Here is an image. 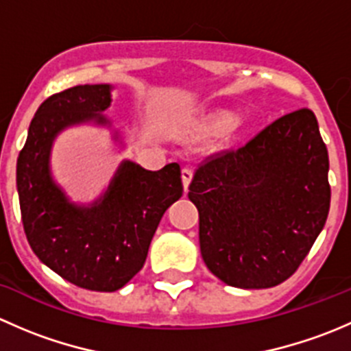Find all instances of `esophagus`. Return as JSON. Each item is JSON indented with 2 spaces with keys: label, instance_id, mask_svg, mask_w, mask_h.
I'll use <instances>...</instances> for the list:
<instances>
[{
  "label": "esophagus",
  "instance_id": "1",
  "mask_svg": "<svg viewBox=\"0 0 351 351\" xmlns=\"http://www.w3.org/2000/svg\"><path fill=\"white\" fill-rule=\"evenodd\" d=\"M192 175H193V171L190 166H185V168L182 169V178H183V186H185V190L189 189L190 182H192Z\"/></svg>",
  "mask_w": 351,
  "mask_h": 351
}]
</instances>
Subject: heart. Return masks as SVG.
Segmentation results:
<instances>
[{
	"label": "heart",
	"mask_w": 351,
	"mask_h": 351,
	"mask_svg": "<svg viewBox=\"0 0 351 351\" xmlns=\"http://www.w3.org/2000/svg\"><path fill=\"white\" fill-rule=\"evenodd\" d=\"M232 122H234V119H232L231 115H224V117H221V119H219V125H221V127L232 125Z\"/></svg>",
	"instance_id": "obj_1"
}]
</instances>
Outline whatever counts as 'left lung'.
<instances>
[{
    "label": "left lung",
    "instance_id": "left-lung-1",
    "mask_svg": "<svg viewBox=\"0 0 351 351\" xmlns=\"http://www.w3.org/2000/svg\"><path fill=\"white\" fill-rule=\"evenodd\" d=\"M328 169L309 108L280 117L243 146L205 156L189 198L198 208L208 270L239 289H268L292 277L326 224Z\"/></svg>",
    "mask_w": 351,
    "mask_h": 351
}]
</instances>
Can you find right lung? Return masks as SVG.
<instances>
[{
    "label": "right lung",
    "instance_id": "1",
    "mask_svg": "<svg viewBox=\"0 0 351 351\" xmlns=\"http://www.w3.org/2000/svg\"><path fill=\"white\" fill-rule=\"evenodd\" d=\"M110 101L108 84L51 95L35 112L16 162L23 229L34 253L64 280L98 292L119 290L144 267L162 214L183 193L178 162L147 171L125 161L90 208L71 205L52 183L49 151L56 134L88 119L104 122L97 112Z\"/></svg>",
    "mask_w": 351,
    "mask_h": 351
}]
</instances>
